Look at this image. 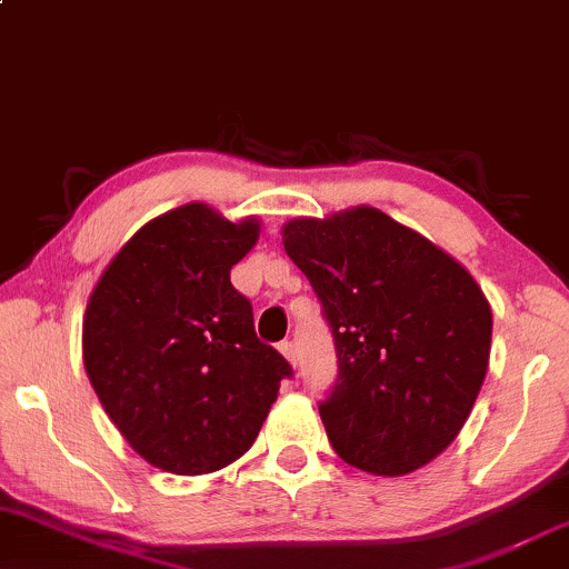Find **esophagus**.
I'll list each match as a JSON object with an SVG mask.
<instances>
[{"label":"esophagus","instance_id":"obj_1","mask_svg":"<svg viewBox=\"0 0 569 569\" xmlns=\"http://www.w3.org/2000/svg\"><path fill=\"white\" fill-rule=\"evenodd\" d=\"M278 350L283 352V358H286V360H289V362H293V366H297V350H293V345H291L289 339H286V341H280V345H278Z\"/></svg>","mask_w":569,"mask_h":569}]
</instances>
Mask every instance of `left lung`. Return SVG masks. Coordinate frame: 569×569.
Masks as SVG:
<instances>
[{"mask_svg":"<svg viewBox=\"0 0 569 569\" xmlns=\"http://www.w3.org/2000/svg\"><path fill=\"white\" fill-rule=\"evenodd\" d=\"M283 249L337 347V381L318 406L333 450L381 477L440 456L488 371L492 312L475 278L371 207L291 219Z\"/></svg>","mask_w":569,"mask_h":569,"instance_id":"left-lung-1","label":"left lung"}]
</instances>
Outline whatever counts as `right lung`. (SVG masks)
<instances>
[{
	"mask_svg": "<svg viewBox=\"0 0 569 569\" xmlns=\"http://www.w3.org/2000/svg\"><path fill=\"white\" fill-rule=\"evenodd\" d=\"M259 222L207 203L156 217L89 297L84 368L102 408L148 463L209 475L257 440L289 360L257 339L254 310L230 283Z\"/></svg>",
	"mask_w": 569,
	"mask_h": 569,
	"instance_id": "right-lung-1",
	"label": "right lung"
}]
</instances>
